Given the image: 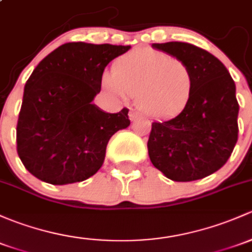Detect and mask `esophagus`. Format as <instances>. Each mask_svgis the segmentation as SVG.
I'll return each instance as SVG.
<instances>
[{
    "label": "esophagus",
    "mask_w": 252,
    "mask_h": 252,
    "mask_svg": "<svg viewBox=\"0 0 252 252\" xmlns=\"http://www.w3.org/2000/svg\"><path fill=\"white\" fill-rule=\"evenodd\" d=\"M136 116L137 113L135 112V111H130V112H129V118H130V121H134V119L136 118Z\"/></svg>",
    "instance_id": "34e87169"
}]
</instances>
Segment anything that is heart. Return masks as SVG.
Masks as SVG:
<instances>
[{
	"mask_svg": "<svg viewBox=\"0 0 252 252\" xmlns=\"http://www.w3.org/2000/svg\"><path fill=\"white\" fill-rule=\"evenodd\" d=\"M192 70L184 60L163 52L135 49L116 60L105 84L118 96L137 97L148 116L173 118L181 113L193 93Z\"/></svg>",
	"mask_w": 252,
	"mask_h": 252,
	"instance_id": "heart-1",
	"label": "heart"
}]
</instances>
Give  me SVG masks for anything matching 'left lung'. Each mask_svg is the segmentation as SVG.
Returning <instances> with one entry per match:
<instances>
[{"label": "left lung", "mask_w": 252, "mask_h": 252, "mask_svg": "<svg viewBox=\"0 0 252 252\" xmlns=\"http://www.w3.org/2000/svg\"><path fill=\"white\" fill-rule=\"evenodd\" d=\"M184 60L193 73V93L176 117L153 122L148 156L153 165L177 182L204 179L221 169L238 140L239 104L228 70L209 52L186 42L155 43Z\"/></svg>", "instance_id": "1"}]
</instances>
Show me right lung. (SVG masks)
Instances as JSON below:
<instances>
[{"label":"right lung","instance_id":"add662e5","mask_svg":"<svg viewBox=\"0 0 252 252\" xmlns=\"http://www.w3.org/2000/svg\"><path fill=\"white\" fill-rule=\"evenodd\" d=\"M130 46L70 42L47 55L24 88L17 152L26 170L52 185L81 182L101 168L113 134L130 124L128 108L92 104L105 67Z\"/></svg>","mask_w":252,"mask_h":252}]
</instances>
